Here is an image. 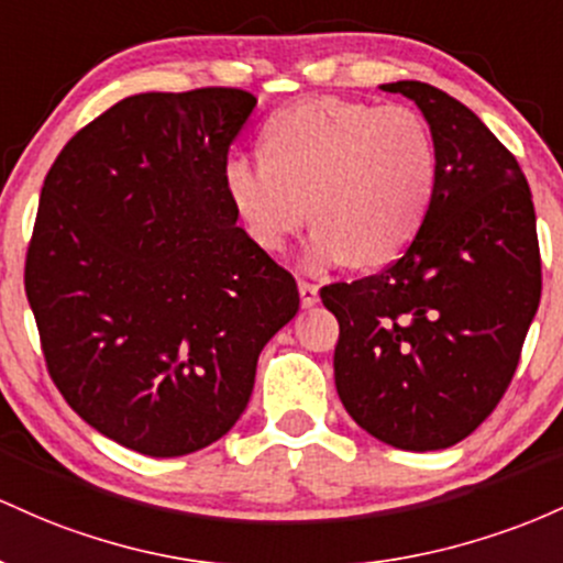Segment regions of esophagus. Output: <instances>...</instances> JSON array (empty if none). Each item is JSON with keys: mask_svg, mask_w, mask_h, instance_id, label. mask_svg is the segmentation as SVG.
I'll list each match as a JSON object with an SVG mask.
<instances>
[{"mask_svg": "<svg viewBox=\"0 0 563 563\" xmlns=\"http://www.w3.org/2000/svg\"><path fill=\"white\" fill-rule=\"evenodd\" d=\"M298 289H300V302H302V308H311V306H316V302H319V287H316V284H311V282H300Z\"/></svg>", "mask_w": 563, "mask_h": 563, "instance_id": "obj_1", "label": "esophagus"}]
</instances>
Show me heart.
Listing matches in <instances>:
<instances>
[{"label":"heart","instance_id":"b5f03b06","mask_svg":"<svg viewBox=\"0 0 563 563\" xmlns=\"http://www.w3.org/2000/svg\"><path fill=\"white\" fill-rule=\"evenodd\" d=\"M265 159L231 156L223 186L257 247L284 250L313 214L308 257L375 268L415 242L435 186L439 154L420 113L345 98L287 106L263 130Z\"/></svg>","mask_w":563,"mask_h":563}]
</instances>
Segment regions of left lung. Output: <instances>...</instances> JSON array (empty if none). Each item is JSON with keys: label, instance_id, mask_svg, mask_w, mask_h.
<instances>
[{"label": "left lung", "instance_id": "left-lung-1", "mask_svg": "<svg viewBox=\"0 0 563 563\" xmlns=\"http://www.w3.org/2000/svg\"><path fill=\"white\" fill-rule=\"evenodd\" d=\"M415 100L439 154L426 223L383 274L321 289L338 316L334 385L383 444L446 450L503 399L540 306L534 205L519 162L452 95L390 81Z\"/></svg>", "mask_w": 563, "mask_h": 563}]
</instances>
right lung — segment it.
Returning a JSON list of instances; mask_svg holds the SVG:
<instances>
[{
    "label": "right lung",
    "instance_id": "add662e5",
    "mask_svg": "<svg viewBox=\"0 0 563 563\" xmlns=\"http://www.w3.org/2000/svg\"><path fill=\"white\" fill-rule=\"evenodd\" d=\"M255 106L236 87L132 95L44 178L26 298L49 377L87 426L148 457L229 433L263 345L300 308L225 197Z\"/></svg>",
    "mask_w": 563,
    "mask_h": 563
}]
</instances>
